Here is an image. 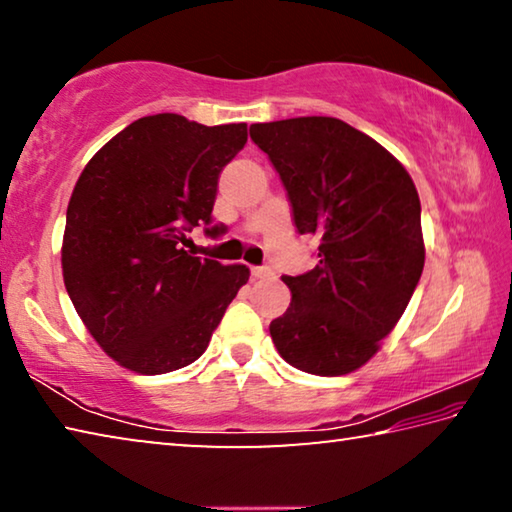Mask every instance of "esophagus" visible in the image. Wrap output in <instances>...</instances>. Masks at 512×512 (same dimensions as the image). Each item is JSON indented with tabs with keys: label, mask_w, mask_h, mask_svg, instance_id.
Listing matches in <instances>:
<instances>
[{
	"label": "esophagus",
	"mask_w": 512,
	"mask_h": 512,
	"mask_svg": "<svg viewBox=\"0 0 512 512\" xmlns=\"http://www.w3.org/2000/svg\"><path fill=\"white\" fill-rule=\"evenodd\" d=\"M250 275H253V280H271L273 271L268 266H253L250 268Z\"/></svg>",
	"instance_id": "1"
}]
</instances>
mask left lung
Returning a JSON list of instances; mask_svg holds the SVG:
<instances>
[{"mask_svg": "<svg viewBox=\"0 0 512 512\" xmlns=\"http://www.w3.org/2000/svg\"><path fill=\"white\" fill-rule=\"evenodd\" d=\"M250 137L280 173L300 235L320 239L318 264L282 277L291 305L271 339L293 368L348 375L379 352L418 287V189L393 153L341 119L253 124Z\"/></svg>", "mask_w": 512, "mask_h": 512, "instance_id": "8db88e82", "label": "left lung"}]
</instances>
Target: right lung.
I'll return each mask as SVG.
<instances>
[{"label": "right lung", "instance_id": "obj_1", "mask_svg": "<svg viewBox=\"0 0 512 512\" xmlns=\"http://www.w3.org/2000/svg\"><path fill=\"white\" fill-rule=\"evenodd\" d=\"M246 124L203 126L162 112L92 155L67 205L60 264L99 348L140 375L194 363L248 282L244 264L189 255L187 230L212 221L216 180Z\"/></svg>", "mask_w": 512, "mask_h": 512}]
</instances>
